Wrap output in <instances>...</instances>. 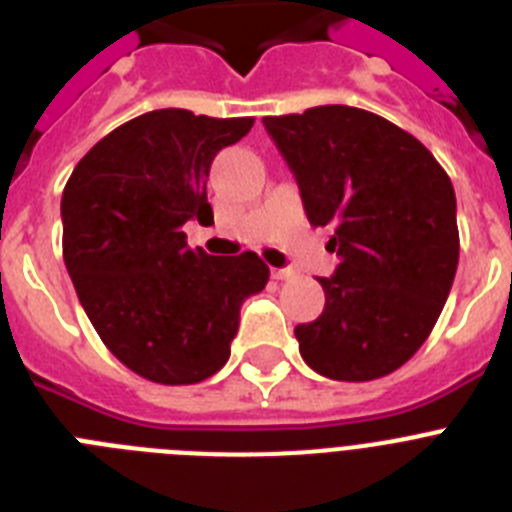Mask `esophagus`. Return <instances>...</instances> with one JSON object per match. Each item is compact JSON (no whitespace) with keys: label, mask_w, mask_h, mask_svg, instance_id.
I'll return each mask as SVG.
<instances>
[{"label":"esophagus","mask_w":512,"mask_h":512,"mask_svg":"<svg viewBox=\"0 0 512 512\" xmlns=\"http://www.w3.org/2000/svg\"><path fill=\"white\" fill-rule=\"evenodd\" d=\"M271 277H274V279H289V277H295V271H292V269H271Z\"/></svg>","instance_id":"34e87169"}]
</instances>
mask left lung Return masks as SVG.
<instances>
[{
  "label": "left lung",
  "instance_id": "1",
  "mask_svg": "<svg viewBox=\"0 0 512 512\" xmlns=\"http://www.w3.org/2000/svg\"><path fill=\"white\" fill-rule=\"evenodd\" d=\"M300 184L307 220L333 228L323 315L295 328L310 369L369 382L431 336L459 264L456 194L433 153L374 112L323 104L264 117Z\"/></svg>",
  "mask_w": 512,
  "mask_h": 512
}]
</instances>
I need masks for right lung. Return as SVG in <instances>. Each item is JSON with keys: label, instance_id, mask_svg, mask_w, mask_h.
I'll return each mask as SVG.
<instances>
[{"label": "right lung", "instance_id": "1", "mask_svg": "<svg viewBox=\"0 0 512 512\" xmlns=\"http://www.w3.org/2000/svg\"><path fill=\"white\" fill-rule=\"evenodd\" d=\"M253 117L153 110L104 135L61 197L63 261L81 307L112 354L156 384L220 372L241 305L269 282L253 251L207 256L182 225L210 220L212 158Z\"/></svg>", "mask_w": 512, "mask_h": 512}]
</instances>
